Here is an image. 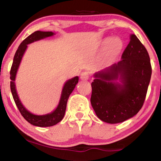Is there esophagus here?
<instances>
[{
	"mask_svg": "<svg viewBox=\"0 0 161 161\" xmlns=\"http://www.w3.org/2000/svg\"><path fill=\"white\" fill-rule=\"evenodd\" d=\"M88 78H89V75H88V73L87 72H83V73H81L80 79L82 80H88Z\"/></svg>",
	"mask_w": 161,
	"mask_h": 161,
	"instance_id": "34e87169",
	"label": "esophagus"
}]
</instances>
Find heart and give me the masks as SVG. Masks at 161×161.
<instances>
[{"label": "heart", "instance_id": "obj_1", "mask_svg": "<svg viewBox=\"0 0 161 161\" xmlns=\"http://www.w3.org/2000/svg\"><path fill=\"white\" fill-rule=\"evenodd\" d=\"M101 45L105 46L104 56L102 58V64H109L114 62L121 52L123 43L121 39L114 38L111 39L105 38L101 42Z\"/></svg>", "mask_w": 161, "mask_h": 161}]
</instances>
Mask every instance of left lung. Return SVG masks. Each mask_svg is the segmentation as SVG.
Instances as JSON below:
<instances>
[{
	"label": "left lung",
	"instance_id": "left-lung-1",
	"mask_svg": "<svg viewBox=\"0 0 161 161\" xmlns=\"http://www.w3.org/2000/svg\"><path fill=\"white\" fill-rule=\"evenodd\" d=\"M151 71L147 50L131 35L120 61L94 75L91 104L97 117L114 124L137 114L145 102ZM117 79L120 83L115 82Z\"/></svg>",
	"mask_w": 161,
	"mask_h": 161
}]
</instances>
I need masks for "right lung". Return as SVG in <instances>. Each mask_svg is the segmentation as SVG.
Segmentation results:
<instances>
[{
	"label": "right lung",
	"instance_id": "add662e5",
	"mask_svg": "<svg viewBox=\"0 0 161 161\" xmlns=\"http://www.w3.org/2000/svg\"><path fill=\"white\" fill-rule=\"evenodd\" d=\"M54 35V33L52 32H42V31H36V32H33L30 36H29L25 38V40L23 41L21 44H20L19 47H18L17 51L14 55V61H13L12 66L10 69V89L12 92L13 97H14V101H15L16 106L19 109L20 114L22 116L25 118L26 121L29 122V123L33 125H36V126L39 127H47V126H52V125H56L59 122H60L64 118V114L66 112V104H67L68 98H69L70 94L73 92L74 90L75 86L79 82V77L75 76L74 78L69 79L66 81V82L64 84V88L62 90L61 97H60V102H59L58 106L55 109L52 113L46 115H35L30 113L23 107L21 101H19V97H18L17 93H16V87H15V81L16 75L17 73L18 68H19V64L21 62L22 57H23L24 53H25V50L27 48V45L32 43V42L38 41L40 39H43V38H47V37L52 36Z\"/></svg>",
	"mask_w": 161,
	"mask_h": 161
}]
</instances>
